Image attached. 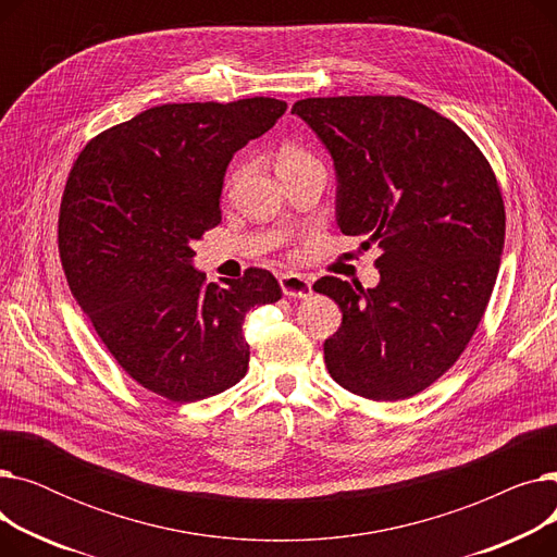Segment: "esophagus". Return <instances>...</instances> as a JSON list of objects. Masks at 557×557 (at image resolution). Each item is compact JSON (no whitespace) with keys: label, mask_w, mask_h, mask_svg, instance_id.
<instances>
[{"label":"esophagus","mask_w":557,"mask_h":557,"mask_svg":"<svg viewBox=\"0 0 557 557\" xmlns=\"http://www.w3.org/2000/svg\"><path fill=\"white\" fill-rule=\"evenodd\" d=\"M282 294L288 298H307L311 296V277L300 273H282L280 275Z\"/></svg>","instance_id":"1"}]
</instances>
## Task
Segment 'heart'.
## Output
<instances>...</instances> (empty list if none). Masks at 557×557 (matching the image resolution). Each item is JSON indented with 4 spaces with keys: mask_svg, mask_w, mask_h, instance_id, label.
<instances>
[{
    "mask_svg": "<svg viewBox=\"0 0 557 557\" xmlns=\"http://www.w3.org/2000/svg\"><path fill=\"white\" fill-rule=\"evenodd\" d=\"M307 160H313L311 158V153L309 151H305L302 146H284V149L280 151V158H277V164H288V162H307ZM239 173H232V178H230V183L237 178Z\"/></svg>",
    "mask_w": 557,
    "mask_h": 557,
    "instance_id": "1",
    "label": "heart"
}]
</instances>
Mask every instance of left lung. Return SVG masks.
<instances>
[{"instance_id":"obj_1","label":"left lung","mask_w":557,"mask_h":557,"mask_svg":"<svg viewBox=\"0 0 557 557\" xmlns=\"http://www.w3.org/2000/svg\"><path fill=\"white\" fill-rule=\"evenodd\" d=\"M290 112L325 144L336 223L382 252L379 284L320 277L343 311L325 363L345 391L413 397L474 336L502 263L506 210L494 171L451 120L404 97H318Z\"/></svg>"}]
</instances>
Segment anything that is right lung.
Returning <instances> with one entry per match:
<instances>
[{
    "instance_id": "right-lung-1",
    "label": "right lung",
    "mask_w": 557,
    "mask_h": 557,
    "mask_svg": "<svg viewBox=\"0 0 557 557\" xmlns=\"http://www.w3.org/2000/svg\"><path fill=\"white\" fill-rule=\"evenodd\" d=\"M284 110L271 97L156 106L97 135L70 171L58 216L70 288L146 391L198 401L248 370L244 318L277 302L282 288L263 269L208 284L191 244L221 223L232 156Z\"/></svg>"
}]
</instances>
